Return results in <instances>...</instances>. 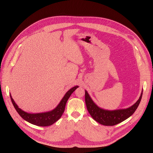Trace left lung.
<instances>
[{"label":"left lung","mask_w":153,"mask_h":153,"mask_svg":"<svg viewBox=\"0 0 153 153\" xmlns=\"http://www.w3.org/2000/svg\"><path fill=\"white\" fill-rule=\"evenodd\" d=\"M142 96V92L138 100L129 108L112 111L103 110L98 107L91 100L86 91L85 92V101L88 112L96 121L104 126H114L124 121L135 112L140 104Z\"/></svg>","instance_id":"8db88e82"}]
</instances>
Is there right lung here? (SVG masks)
Here are the masks:
<instances>
[{"instance_id": "add662e5", "label": "right lung", "mask_w": 153, "mask_h": 153, "mask_svg": "<svg viewBox=\"0 0 153 153\" xmlns=\"http://www.w3.org/2000/svg\"><path fill=\"white\" fill-rule=\"evenodd\" d=\"M78 86H75L70 90H69L66 94L64 95L63 98L61 101V102L57 105V106L53 110L50 111V112H45V113H39V114H29L27 113L24 111L21 110L20 108H18L17 105L14 101L13 99L12 98L11 96L10 95L11 100L12 101V103L14 106V107L17 111L20 116L27 122H29L32 124L36 125V126H48L50 125L53 124L58 120L61 118L62 114L64 113V109H65L66 104L67 103V101L68 100L69 98L70 97L71 94L75 91Z\"/></svg>"}]
</instances>
